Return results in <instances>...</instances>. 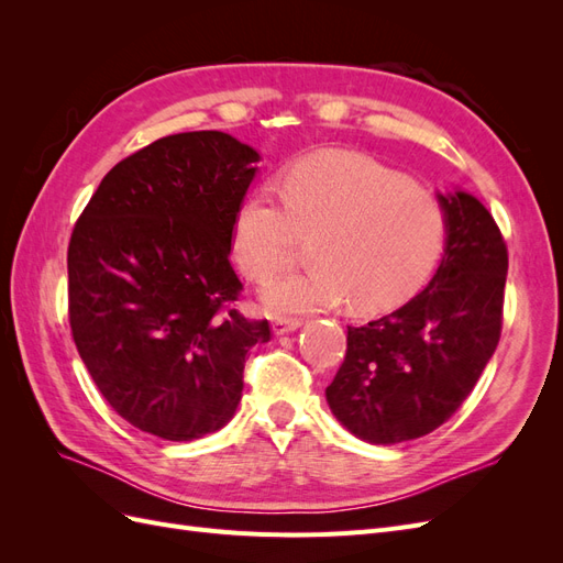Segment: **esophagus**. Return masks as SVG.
Wrapping results in <instances>:
<instances>
[{"mask_svg": "<svg viewBox=\"0 0 563 563\" xmlns=\"http://www.w3.org/2000/svg\"><path fill=\"white\" fill-rule=\"evenodd\" d=\"M300 327H302V319L300 317H275V321H272V331H275L277 335L291 333V331H296Z\"/></svg>", "mask_w": 563, "mask_h": 563, "instance_id": "34e87169", "label": "esophagus"}]
</instances>
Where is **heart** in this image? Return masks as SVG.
Listing matches in <instances>:
<instances>
[{
    "instance_id": "1",
    "label": "heart",
    "mask_w": 563,
    "mask_h": 563,
    "mask_svg": "<svg viewBox=\"0 0 563 563\" xmlns=\"http://www.w3.org/2000/svg\"><path fill=\"white\" fill-rule=\"evenodd\" d=\"M282 199L261 187L234 213L232 255L253 282L291 258L296 234L317 236L308 269L272 282L275 312H310L350 302L360 314L387 312L430 279L446 246V211L418 183L352 152H317L286 168Z\"/></svg>"
}]
</instances>
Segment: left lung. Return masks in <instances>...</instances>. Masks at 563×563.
<instances>
[{
  "label": "left lung",
  "mask_w": 563,
  "mask_h": 563,
  "mask_svg": "<svg viewBox=\"0 0 563 563\" xmlns=\"http://www.w3.org/2000/svg\"><path fill=\"white\" fill-rule=\"evenodd\" d=\"M446 253L422 294L387 317L347 327V352L327 401L371 444L434 432L467 399L503 331L507 244L467 192L439 197Z\"/></svg>",
  "instance_id": "left-lung-1"
}]
</instances>
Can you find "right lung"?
I'll return each instance as SVG.
<instances>
[{
	"instance_id": "obj_1",
	"label": "right lung",
	"mask_w": 563,
	"mask_h": 563,
	"mask_svg": "<svg viewBox=\"0 0 563 563\" xmlns=\"http://www.w3.org/2000/svg\"><path fill=\"white\" fill-rule=\"evenodd\" d=\"M258 152L223 131L166 135L100 180L67 246V317L81 362L133 428L168 441L234 416L267 319L234 308V213Z\"/></svg>"
}]
</instances>
